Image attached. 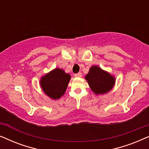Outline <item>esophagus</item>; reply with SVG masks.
Segmentation results:
<instances>
[{"mask_svg":"<svg viewBox=\"0 0 149 149\" xmlns=\"http://www.w3.org/2000/svg\"><path fill=\"white\" fill-rule=\"evenodd\" d=\"M74 76L76 77H82V73L78 72V73H77V74H75Z\"/></svg>","mask_w":149,"mask_h":149,"instance_id":"obj_1","label":"esophagus"}]
</instances>
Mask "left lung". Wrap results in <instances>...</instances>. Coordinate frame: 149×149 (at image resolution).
Instances as JSON below:
<instances>
[{
	"mask_svg": "<svg viewBox=\"0 0 149 149\" xmlns=\"http://www.w3.org/2000/svg\"><path fill=\"white\" fill-rule=\"evenodd\" d=\"M91 90L95 94H104L113 89L115 85V77L97 66H93L85 76Z\"/></svg>",
	"mask_w": 149,
	"mask_h": 149,
	"instance_id": "left-lung-1",
	"label": "left lung"
}]
</instances>
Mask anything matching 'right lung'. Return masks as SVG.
I'll use <instances>...</instances> for the list:
<instances>
[{"mask_svg": "<svg viewBox=\"0 0 149 149\" xmlns=\"http://www.w3.org/2000/svg\"><path fill=\"white\" fill-rule=\"evenodd\" d=\"M71 78L62 69L55 68L41 77L40 87L47 95L52 100H58L64 94Z\"/></svg>", "mask_w": 149, "mask_h": 149, "instance_id": "right-lung-1", "label": "right lung"}]
</instances>
